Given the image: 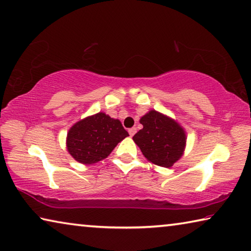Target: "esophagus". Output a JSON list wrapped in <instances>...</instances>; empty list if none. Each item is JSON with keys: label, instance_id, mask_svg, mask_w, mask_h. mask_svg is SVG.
Instances as JSON below:
<instances>
[{"label": "esophagus", "instance_id": "34e87169", "mask_svg": "<svg viewBox=\"0 0 251 251\" xmlns=\"http://www.w3.org/2000/svg\"><path fill=\"white\" fill-rule=\"evenodd\" d=\"M128 133H129L130 136H134V134L136 133V128H135V127H132V128L128 129Z\"/></svg>", "mask_w": 251, "mask_h": 251}]
</instances>
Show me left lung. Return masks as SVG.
<instances>
[{
    "mask_svg": "<svg viewBox=\"0 0 251 251\" xmlns=\"http://www.w3.org/2000/svg\"><path fill=\"white\" fill-rule=\"evenodd\" d=\"M143 128L133 136L147 161L162 168H171L182 157L186 145V134L176 119L150 110L142 116Z\"/></svg>",
    "mask_w": 251,
    "mask_h": 251,
    "instance_id": "8db88e82",
    "label": "left lung"
}]
</instances>
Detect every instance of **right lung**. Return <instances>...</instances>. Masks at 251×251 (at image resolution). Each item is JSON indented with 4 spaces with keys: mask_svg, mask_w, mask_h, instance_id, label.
Segmentation results:
<instances>
[{
    "mask_svg": "<svg viewBox=\"0 0 251 251\" xmlns=\"http://www.w3.org/2000/svg\"><path fill=\"white\" fill-rule=\"evenodd\" d=\"M127 136L129 135L119 119L100 111L71 126L66 144L75 161L88 165L104 160Z\"/></svg>",
    "mask_w": 251,
    "mask_h": 251,
    "instance_id": "obj_1",
    "label": "right lung"
}]
</instances>
